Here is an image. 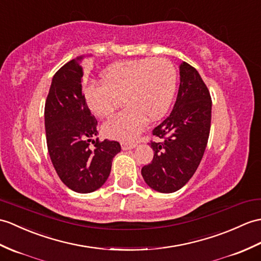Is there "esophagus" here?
Listing matches in <instances>:
<instances>
[{
	"label": "esophagus",
	"instance_id": "34e87169",
	"mask_svg": "<svg viewBox=\"0 0 261 261\" xmlns=\"http://www.w3.org/2000/svg\"><path fill=\"white\" fill-rule=\"evenodd\" d=\"M137 147V143H131V142H122L121 143V148H122L123 151L126 150H131L133 148Z\"/></svg>",
	"mask_w": 261,
	"mask_h": 261
}]
</instances>
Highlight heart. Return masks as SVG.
<instances>
[{"instance_id": "1", "label": "heart", "mask_w": 261, "mask_h": 261, "mask_svg": "<svg viewBox=\"0 0 261 261\" xmlns=\"http://www.w3.org/2000/svg\"><path fill=\"white\" fill-rule=\"evenodd\" d=\"M102 84H90L84 100L98 118H109L120 107H126L103 124L110 139L132 141L142 131L148 118L161 119L171 106L177 88V70L168 59H139L109 65L101 73Z\"/></svg>"}]
</instances>
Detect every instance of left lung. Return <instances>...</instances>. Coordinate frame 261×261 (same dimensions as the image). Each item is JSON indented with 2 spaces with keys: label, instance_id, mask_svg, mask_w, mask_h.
<instances>
[{
  "label": "left lung",
  "instance_id": "8db88e82",
  "mask_svg": "<svg viewBox=\"0 0 261 261\" xmlns=\"http://www.w3.org/2000/svg\"><path fill=\"white\" fill-rule=\"evenodd\" d=\"M180 86L170 116L152 130L158 140L150 143L153 159L141 174L151 189L171 193L181 189L196 172L207 147L211 102L199 72L182 62Z\"/></svg>",
  "mask_w": 261,
  "mask_h": 261
}]
</instances>
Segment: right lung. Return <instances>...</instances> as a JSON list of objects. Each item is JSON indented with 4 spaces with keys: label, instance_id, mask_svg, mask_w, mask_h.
I'll list each match as a JSON object with an SVG mask.
<instances>
[{
    "label": "right lung",
    "instance_id": "right-lung-1",
    "mask_svg": "<svg viewBox=\"0 0 261 261\" xmlns=\"http://www.w3.org/2000/svg\"><path fill=\"white\" fill-rule=\"evenodd\" d=\"M81 59L71 60L54 74L45 101L44 123L48 154L59 178L71 190L90 193L108 180L121 145L92 139L98 136V121L82 93ZM91 141L93 149L88 147Z\"/></svg>",
    "mask_w": 261,
    "mask_h": 261
}]
</instances>
